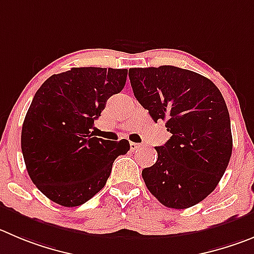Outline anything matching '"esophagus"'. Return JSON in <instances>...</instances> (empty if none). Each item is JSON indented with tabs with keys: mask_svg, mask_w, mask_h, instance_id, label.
<instances>
[{
	"mask_svg": "<svg viewBox=\"0 0 254 254\" xmlns=\"http://www.w3.org/2000/svg\"><path fill=\"white\" fill-rule=\"evenodd\" d=\"M141 148V144H138V143H130V149H131L132 151L138 150V149Z\"/></svg>",
	"mask_w": 254,
	"mask_h": 254,
	"instance_id": "esophagus-1",
	"label": "esophagus"
}]
</instances>
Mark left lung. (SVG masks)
<instances>
[{
	"mask_svg": "<svg viewBox=\"0 0 254 254\" xmlns=\"http://www.w3.org/2000/svg\"><path fill=\"white\" fill-rule=\"evenodd\" d=\"M135 98L172 136L155 146L158 159L141 172L163 205L193 207L223 177L232 155L231 119L219 89L207 77L175 66L129 70Z\"/></svg>",
	"mask_w": 254,
	"mask_h": 254,
	"instance_id": "1",
	"label": "left lung"
}]
</instances>
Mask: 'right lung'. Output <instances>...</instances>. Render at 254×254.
Segmentation results:
<instances>
[{
  "label": "right lung",
  "instance_id": "1",
  "mask_svg": "<svg viewBox=\"0 0 254 254\" xmlns=\"http://www.w3.org/2000/svg\"><path fill=\"white\" fill-rule=\"evenodd\" d=\"M127 68L72 67L50 76L28 108L21 149L31 181L50 200L77 207L105 187L127 139L104 140L90 129L125 86Z\"/></svg>",
  "mask_w": 254,
  "mask_h": 254
}]
</instances>
